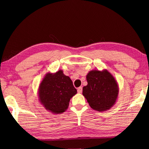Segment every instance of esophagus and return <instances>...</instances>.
Wrapping results in <instances>:
<instances>
[{"instance_id": "obj_1", "label": "esophagus", "mask_w": 149, "mask_h": 149, "mask_svg": "<svg viewBox=\"0 0 149 149\" xmlns=\"http://www.w3.org/2000/svg\"><path fill=\"white\" fill-rule=\"evenodd\" d=\"M82 91H83V88H82V87H79L77 88V92L79 93H81Z\"/></svg>"}]
</instances>
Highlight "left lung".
I'll return each instance as SVG.
<instances>
[{
    "instance_id": "obj_1",
    "label": "left lung",
    "mask_w": 149,
    "mask_h": 149,
    "mask_svg": "<svg viewBox=\"0 0 149 149\" xmlns=\"http://www.w3.org/2000/svg\"><path fill=\"white\" fill-rule=\"evenodd\" d=\"M88 84L83 95L91 108L103 111L110 109L118 97V86L113 75L107 70H91L86 75Z\"/></svg>"
}]
</instances>
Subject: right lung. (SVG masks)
<instances>
[{
    "label": "right lung",
    "instance_id": "obj_1",
    "mask_svg": "<svg viewBox=\"0 0 149 149\" xmlns=\"http://www.w3.org/2000/svg\"><path fill=\"white\" fill-rule=\"evenodd\" d=\"M77 90L68 76L62 70L45 75L39 86V100L51 113L61 114L67 109L71 98Z\"/></svg>",
    "mask_w": 149,
    "mask_h": 149
}]
</instances>
